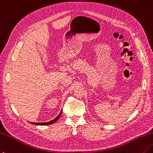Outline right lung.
Instances as JSON below:
<instances>
[{
  "mask_svg": "<svg viewBox=\"0 0 153 153\" xmlns=\"http://www.w3.org/2000/svg\"><path fill=\"white\" fill-rule=\"evenodd\" d=\"M62 110H61V112L59 113V114L58 116H57L54 119H53V120H52L51 121H49V122H46V123H31V122H30V123H32V124L38 125H48L53 124V123H55L59 118V117H60V115L62 114Z\"/></svg>",
  "mask_w": 153,
  "mask_h": 153,
  "instance_id": "add662e5",
  "label": "right lung"
}]
</instances>
